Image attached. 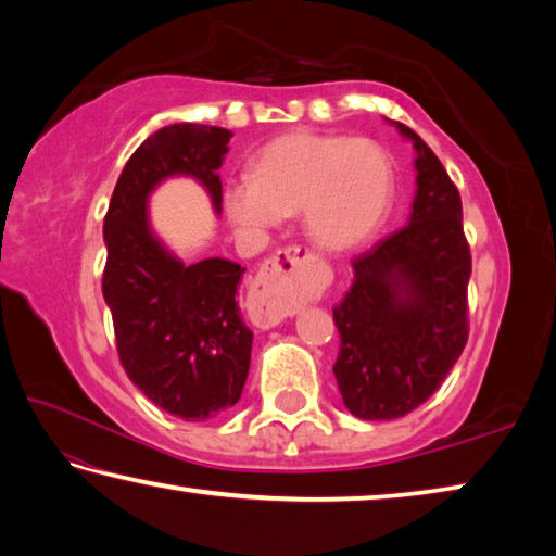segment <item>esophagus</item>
I'll list each match as a JSON object with an SVG mask.
<instances>
[{"label": "esophagus", "instance_id": "esophagus-1", "mask_svg": "<svg viewBox=\"0 0 556 556\" xmlns=\"http://www.w3.org/2000/svg\"><path fill=\"white\" fill-rule=\"evenodd\" d=\"M314 255L304 248H285L257 271L248 294V312L262 328L277 326L294 316L308 291L306 265Z\"/></svg>", "mask_w": 556, "mask_h": 556}]
</instances>
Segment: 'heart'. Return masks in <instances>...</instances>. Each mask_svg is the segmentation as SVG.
I'll list each match as a JSON object with an SVG mask.
<instances>
[{
    "label": "heart",
    "mask_w": 556,
    "mask_h": 556,
    "mask_svg": "<svg viewBox=\"0 0 556 556\" xmlns=\"http://www.w3.org/2000/svg\"><path fill=\"white\" fill-rule=\"evenodd\" d=\"M394 164L365 137L291 131L252 159V174L223 186V211L242 238L257 240L301 211L308 238L326 250L363 244L388 218Z\"/></svg>",
    "instance_id": "b5f03b06"
}]
</instances>
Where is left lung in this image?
<instances>
[{"mask_svg":"<svg viewBox=\"0 0 556 556\" xmlns=\"http://www.w3.org/2000/svg\"><path fill=\"white\" fill-rule=\"evenodd\" d=\"M392 125L417 152L409 223L353 262V287L333 308L338 390L348 412L368 421L397 419L427 402L468 341L460 195L425 139Z\"/></svg>","mask_w":556,"mask_h":556,"instance_id":"left-lung-1","label":"left lung"}]
</instances>
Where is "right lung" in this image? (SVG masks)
<instances>
[{
    "label": "right lung",
    "mask_w": 556,
    "mask_h": 556,
    "mask_svg": "<svg viewBox=\"0 0 556 556\" xmlns=\"http://www.w3.org/2000/svg\"><path fill=\"white\" fill-rule=\"evenodd\" d=\"M230 137V129L193 122L156 129L122 168L102 225V296L122 368L156 407L184 421L218 417L242 394L252 353L238 304L244 267L225 257L184 262L154 232L149 195L166 178L186 176L220 213L218 168Z\"/></svg>",
    "instance_id": "obj_1"
}]
</instances>
